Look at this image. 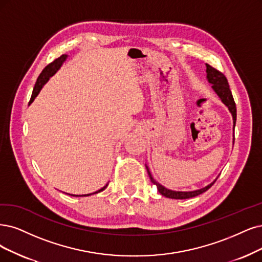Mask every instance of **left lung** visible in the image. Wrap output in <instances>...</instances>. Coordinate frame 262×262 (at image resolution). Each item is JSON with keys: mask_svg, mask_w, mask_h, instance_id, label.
Returning a JSON list of instances; mask_svg holds the SVG:
<instances>
[{"mask_svg": "<svg viewBox=\"0 0 262 262\" xmlns=\"http://www.w3.org/2000/svg\"><path fill=\"white\" fill-rule=\"evenodd\" d=\"M206 79H207L208 83L211 84V90L215 92V94L219 97V99L221 100V102L227 106V108L230 111V113L232 114V119H233V129H234L235 122H236V106H235L233 96H232V93L230 91V86H229L227 77L221 72L216 70L215 68H212L211 66L206 63ZM146 168L148 170V173H149V177H150L151 181L154 183V185H157L158 190H159L161 194L164 195L165 198L175 199V200H186V199H191V198L198 196V195L202 194V193L206 192L212 185H214L215 181L218 179V177H217L214 181L209 183L208 186L202 188V189H199V190H194V191H175V190H170V189H167L164 186H162L161 183H159L156 179L152 177V173H151V171H150V169L147 165H146Z\"/></svg>", "mask_w": 262, "mask_h": 262, "instance_id": "1", "label": "left lung"}]
</instances>
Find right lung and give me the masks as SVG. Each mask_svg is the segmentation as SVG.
Returning a JSON list of instances; mask_svg holds the SVG:
<instances>
[{
  "instance_id": "obj_1",
  "label": "right lung",
  "mask_w": 262,
  "mask_h": 262,
  "mask_svg": "<svg viewBox=\"0 0 262 262\" xmlns=\"http://www.w3.org/2000/svg\"><path fill=\"white\" fill-rule=\"evenodd\" d=\"M67 58H68V55H61L59 58H57V59H56L55 61H53L52 63H50V64L46 66V67L44 68V70L42 71V73H41L40 75H38V77H37L36 83H35V85H34L33 92H32L31 99H30V102H29V104H30V103L35 99V97L38 95V93L41 92V90L43 89V86L48 82V80H50V77L53 76L58 70L60 69V67H61L62 63L66 61ZM106 187H108V183H106V185H105L103 188H101L100 190L96 191V192H94V193H89V194H82V195H77V194H76V195H75V194H69V193H68V194L72 195V196H90V195H92V194H96V193H99V192L103 191Z\"/></svg>"
}]
</instances>
